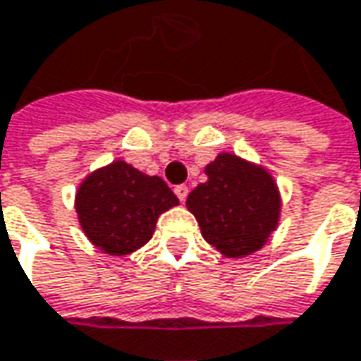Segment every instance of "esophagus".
Here are the masks:
<instances>
[{"mask_svg": "<svg viewBox=\"0 0 361 361\" xmlns=\"http://www.w3.org/2000/svg\"><path fill=\"white\" fill-rule=\"evenodd\" d=\"M176 196L180 198V202H183L185 198H188V185H176Z\"/></svg>", "mask_w": 361, "mask_h": 361, "instance_id": "1", "label": "esophagus"}]
</instances>
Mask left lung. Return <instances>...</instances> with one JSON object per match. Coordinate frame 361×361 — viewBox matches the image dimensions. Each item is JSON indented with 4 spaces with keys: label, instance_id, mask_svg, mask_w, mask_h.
Returning a JSON list of instances; mask_svg holds the SVG:
<instances>
[{
    "label": "left lung",
    "instance_id": "left-lung-1",
    "mask_svg": "<svg viewBox=\"0 0 361 361\" xmlns=\"http://www.w3.org/2000/svg\"><path fill=\"white\" fill-rule=\"evenodd\" d=\"M208 181L185 200L202 237L224 257H245L262 249L280 219V192L264 167L231 153L206 165Z\"/></svg>",
    "mask_w": 361,
    "mask_h": 361
}]
</instances>
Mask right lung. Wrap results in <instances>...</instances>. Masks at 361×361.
Wrapping results in <instances>:
<instances>
[{
    "instance_id": "1",
    "label": "right lung",
    "mask_w": 361,
    "mask_h": 361,
    "mask_svg": "<svg viewBox=\"0 0 361 361\" xmlns=\"http://www.w3.org/2000/svg\"><path fill=\"white\" fill-rule=\"evenodd\" d=\"M180 204L157 176L114 161L81 181L75 210L87 239L110 255H128L147 243L159 214Z\"/></svg>"
}]
</instances>
